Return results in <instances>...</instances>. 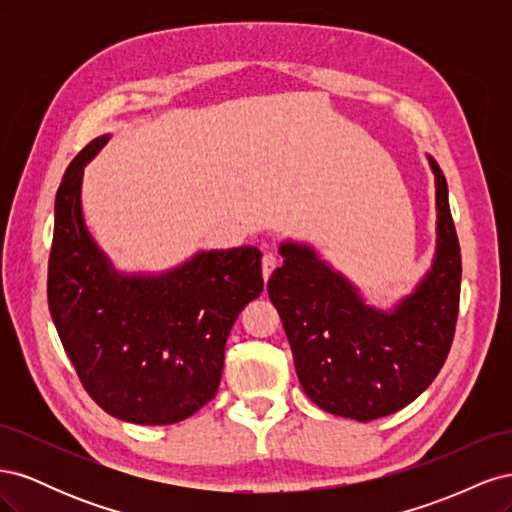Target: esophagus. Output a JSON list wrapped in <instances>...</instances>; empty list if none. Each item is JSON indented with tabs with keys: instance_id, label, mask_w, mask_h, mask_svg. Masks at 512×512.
Listing matches in <instances>:
<instances>
[{
	"instance_id": "obj_1",
	"label": "esophagus",
	"mask_w": 512,
	"mask_h": 512,
	"mask_svg": "<svg viewBox=\"0 0 512 512\" xmlns=\"http://www.w3.org/2000/svg\"><path fill=\"white\" fill-rule=\"evenodd\" d=\"M277 265H280V258H277L275 254L262 256V277H265V282L269 280L271 273L277 269Z\"/></svg>"
}]
</instances>
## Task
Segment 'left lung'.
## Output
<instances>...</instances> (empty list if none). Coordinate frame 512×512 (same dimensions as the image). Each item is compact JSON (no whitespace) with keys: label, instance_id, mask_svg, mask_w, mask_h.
<instances>
[{"label":"left lung","instance_id":"1","mask_svg":"<svg viewBox=\"0 0 512 512\" xmlns=\"http://www.w3.org/2000/svg\"><path fill=\"white\" fill-rule=\"evenodd\" d=\"M429 164L436 175V260L393 312L367 307L312 247H280L284 265L267 284L269 299L282 318L303 391L324 412L367 423L406 408L440 374L451 352L461 250L446 179L436 160L429 158Z\"/></svg>","mask_w":512,"mask_h":512}]
</instances>
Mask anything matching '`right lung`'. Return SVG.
I'll return each mask as SVG.
<instances>
[{
    "label": "right lung",
    "instance_id": "obj_1",
    "mask_svg": "<svg viewBox=\"0 0 512 512\" xmlns=\"http://www.w3.org/2000/svg\"><path fill=\"white\" fill-rule=\"evenodd\" d=\"M76 156L55 198L49 309L83 389L121 421L173 425L218 393L228 333L262 292L258 247L200 252L162 275H119L83 222Z\"/></svg>",
    "mask_w": 512,
    "mask_h": 512
}]
</instances>
